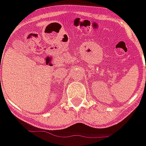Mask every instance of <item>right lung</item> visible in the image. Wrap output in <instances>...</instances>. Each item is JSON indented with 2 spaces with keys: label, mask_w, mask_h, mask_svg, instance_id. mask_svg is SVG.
<instances>
[{
  "label": "right lung",
  "mask_w": 146,
  "mask_h": 146,
  "mask_svg": "<svg viewBox=\"0 0 146 146\" xmlns=\"http://www.w3.org/2000/svg\"><path fill=\"white\" fill-rule=\"evenodd\" d=\"M0 80H1V79H0Z\"/></svg>",
  "instance_id": "1"
}]
</instances>
